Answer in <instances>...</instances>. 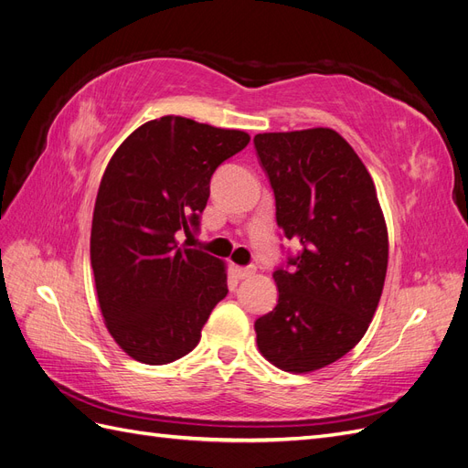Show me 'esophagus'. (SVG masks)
I'll list each match as a JSON object with an SVG mask.
<instances>
[{
	"instance_id": "esophagus-1",
	"label": "esophagus",
	"mask_w": 468,
	"mask_h": 468,
	"mask_svg": "<svg viewBox=\"0 0 468 468\" xmlns=\"http://www.w3.org/2000/svg\"><path fill=\"white\" fill-rule=\"evenodd\" d=\"M234 271H236V277H238V279H248V277H251V275H256V267H253V265L236 267Z\"/></svg>"
}]
</instances>
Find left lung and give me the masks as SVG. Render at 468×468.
<instances>
[{
  "label": "left lung",
  "instance_id": "obj_1",
  "mask_svg": "<svg viewBox=\"0 0 468 468\" xmlns=\"http://www.w3.org/2000/svg\"><path fill=\"white\" fill-rule=\"evenodd\" d=\"M275 193L277 224L301 250L273 279L279 301L256 320L261 356L310 373L359 344L385 287L388 232L375 183L332 129L253 136Z\"/></svg>",
  "mask_w": 468,
  "mask_h": 468
}]
</instances>
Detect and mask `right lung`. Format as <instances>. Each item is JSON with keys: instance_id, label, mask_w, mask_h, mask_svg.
I'll return each instance as SVG.
<instances>
[{"instance_id": "obj_1", "label": "right lung", "mask_w": 468, "mask_h": 468, "mask_svg": "<svg viewBox=\"0 0 468 468\" xmlns=\"http://www.w3.org/2000/svg\"><path fill=\"white\" fill-rule=\"evenodd\" d=\"M250 134L167 115L144 122L112 154L97 191L91 267L105 325L146 365L187 356L229 292L224 261L177 246L199 229L215 169Z\"/></svg>"}]
</instances>
